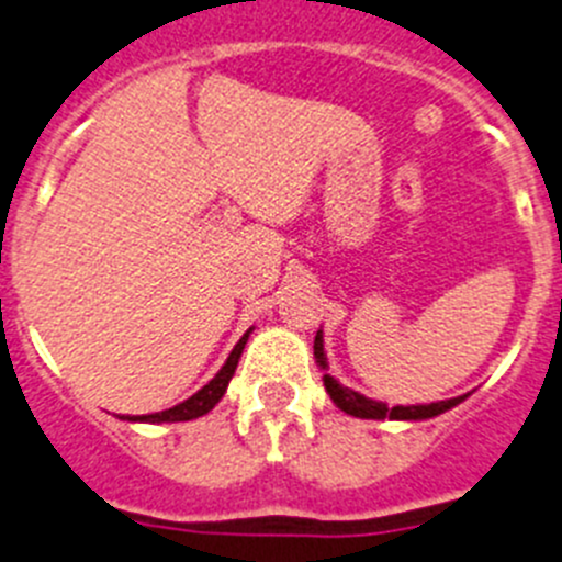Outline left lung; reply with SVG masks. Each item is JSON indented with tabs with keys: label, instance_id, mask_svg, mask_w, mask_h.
<instances>
[{
	"label": "left lung",
	"instance_id": "left-lung-1",
	"mask_svg": "<svg viewBox=\"0 0 562 562\" xmlns=\"http://www.w3.org/2000/svg\"><path fill=\"white\" fill-rule=\"evenodd\" d=\"M315 359H317V364L326 370L328 361H326V353H323V334L321 331L315 334ZM323 386H326L328 396H331L334 405H337L339 411H345L348 416H356V418H396V422H422V418H432V416H440V413L451 411V407L459 405V402L464 400V396H454V400L429 402V405L389 407L386 402H375V400H370V396L359 394V391L342 386V383L334 381L331 375H323Z\"/></svg>",
	"mask_w": 562,
	"mask_h": 562
}]
</instances>
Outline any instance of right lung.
Returning a JSON list of instances; mask_svg holds the SVG:
<instances>
[{"instance_id": "add662e5", "label": "right lung", "mask_w": 562, "mask_h": 562, "mask_svg": "<svg viewBox=\"0 0 562 562\" xmlns=\"http://www.w3.org/2000/svg\"><path fill=\"white\" fill-rule=\"evenodd\" d=\"M249 331H252V328H249ZM249 331L239 339V342H236V348L231 350V356H228V361L223 364V370H220L217 375L206 383V386L198 391V394H192L190 400L179 402V405L168 407V411H162V413H149V416H122V418H127V422H146V424L190 422V418H198V416H203V413L212 411V407L223 400L225 389H228L231 378H234L236 364H239V359H241V350H245V345L249 339Z\"/></svg>"}]
</instances>
